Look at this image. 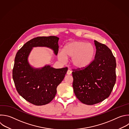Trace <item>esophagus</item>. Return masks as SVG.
<instances>
[{
    "instance_id": "34e87169",
    "label": "esophagus",
    "mask_w": 129,
    "mask_h": 129,
    "mask_svg": "<svg viewBox=\"0 0 129 129\" xmlns=\"http://www.w3.org/2000/svg\"><path fill=\"white\" fill-rule=\"evenodd\" d=\"M71 73H72V71H70L69 69H68L67 72V75H70L71 74Z\"/></svg>"
}]
</instances>
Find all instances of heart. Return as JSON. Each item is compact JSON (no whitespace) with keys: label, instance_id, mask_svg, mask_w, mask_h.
Here are the masks:
<instances>
[{"label":"heart","instance_id":"heart-1","mask_svg":"<svg viewBox=\"0 0 129 129\" xmlns=\"http://www.w3.org/2000/svg\"><path fill=\"white\" fill-rule=\"evenodd\" d=\"M95 49L90 44L75 41L67 44L58 53V59L61 62L66 60L67 57H71L70 63L76 69H84L89 66L94 57Z\"/></svg>","mask_w":129,"mask_h":129}]
</instances>
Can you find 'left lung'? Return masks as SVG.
Wrapping results in <instances>:
<instances>
[{
  "mask_svg": "<svg viewBox=\"0 0 129 129\" xmlns=\"http://www.w3.org/2000/svg\"><path fill=\"white\" fill-rule=\"evenodd\" d=\"M95 59L83 69L74 70L73 88L77 98L82 103L94 105L110 95L116 81V60L105 45L94 40Z\"/></svg>",
  "mask_w": 129,
  "mask_h": 129,
  "instance_id": "left-lung-1",
  "label": "left lung"
}]
</instances>
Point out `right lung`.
<instances>
[{"label":"right lung","mask_w":129,"mask_h":129,"mask_svg":"<svg viewBox=\"0 0 129 129\" xmlns=\"http://www.w3.org/2000/svg\"><path fill=\"white\" fill-rule=\"evenodd\" d=\"M59 39L55 36L33 38L24 44L16 55L13 78L17 91L35 105L47 104L55 98L57 88L63 80L68 68L56 69L50 65L34 68L28 62L29 55L33 48L38 47L49 48L57 55Z\"/></svg>","instance_id":"right-lung-1"}]
</instances>
